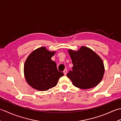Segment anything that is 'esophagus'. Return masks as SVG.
Masks as SVG:
<instances>
[{
  "mask_svg": "<svg viewBox=\"0 0 121 121\" xmlns=\"http://www.w3.org/2000/svg\"><path fill=\"white\" fill-rule=\"evenodd\" d=\"M63 73L65 74V75H66V73H67V70H66V69H65V70L63 71Z\"/></svg>",
  "mask_w": 121,
  "mask_h": 121,
  "instance_id": "34e87169",
  "label": "esophagus"
}]
</instances>
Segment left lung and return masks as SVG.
Segmentation results:
<instances>
[{"label": "left lung", "instance_id": "1", "mask_svg": "<svg viewBox=\"0 0 121 121\" xmlns=\"http://www.w3.org/2000/svg\"><path fill=\"white\" fill-rule=\"evenodd\" d=\"M73 65L72 70L66 74L78 88L86 89L96 86L104 73L103 61L94 51L82 47L78 51L69 50Z\"/></svg>", "mask_w": 121, "mask_h": 121}]
</instances>
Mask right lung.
<instances>
[{
  "label": "right lung",
  "instance_id": "1",
  "mask_svg": "<svg viewBox=\"0 0 121 121\" xmlns=\"http://www.w3.org/2000/svg\"><path fill=\"white\" fill-rule=\"evenodd\" d=\"M55 52H50L45 47L37 49L30 54L24 66V76L30 85L38 91H46L57 84L64 75L59 71L56 63L51 60Z\"/></svg>",
  "mask_w": 121,
  "mask_h": 121
}]
</instances>
